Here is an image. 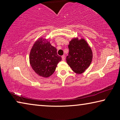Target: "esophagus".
I'll list each match as a JSON object with an SVG mask.
<instances>
[{
    "mask_svg": "<svg viewBox=\"0 0 120 120\" xmlns=\"http://www.w3.org/2000/svg\"><path fill=\"white\" fill-rule=\"evenodd\" d=\"M61 57H62V60L63 61H64V60H65V56H64V55H63V56H61Z\"/></svg>",
    "mask_w": 120,
    "mask_h": 120,
    "instance_id": "34e87169",
    "label": "esophagus"
}]
</instances>
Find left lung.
<instances>
[{"mask_svg": "<svg viewBox=\"0 0 120 120\" xmlns=\"http://www.w3.org/2000/svg\"><path fill=\"white\" fill-rule=\"evenodd\" d=\"M68 56L66 61L72 70L77 74H81L89 67L93 59L91 48L84 38H74L68 45Z\"/></svg>", "mask_w": 120, "mask_h": 120, "instance_id": "1", "label": "left lung"}]
</instances>
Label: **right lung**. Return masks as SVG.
<instances>
[{
	"label": "right lung",
	"instance_id": "obj_1",
	"mask_svg": "<svg viewBox=\"0 0 120 120\" xmlns=\"http://www.w3.org/2000/svg\"><path fill=\"white\" fill-rule=\"evenodd\" d=\"M56 49L48 40L40 38L33 44L30 53V63L36 74L48 78L53 74L62 58L56 52Z\"/></svg>",
	"mask_w": 120,
	"mask_h": 120
}]
</instances>
